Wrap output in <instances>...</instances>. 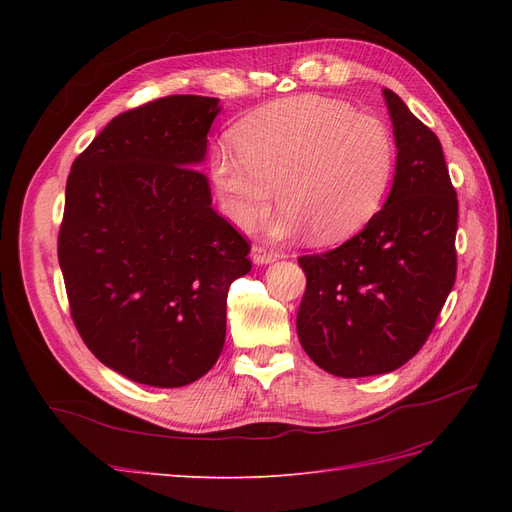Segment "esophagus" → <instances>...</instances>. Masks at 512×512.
Listing matches in <instances>:
<instances>
[{"label": "esophagus", "mask_w": 512, "mask_h": 512, "mask_svg": "<svg viewBox=\"0 0 512 512\" xmlns=\"http://www.w3.org/2000/svg\"><path fill=\"white\" fill-rule=\"evenodd\" d=\"M252 258L256 265H269V262H275L277 258H280V254L269 250V247L265 245H254L252 247Z\"/></svg>", "instance_id": "1"}]
</instances>
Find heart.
<instances>
[{"mask_svg":"<svg viewBox=\"0 0 512 512\" xmlns=\"http://www.w3.org/2000/svg\"><path fill=\"white\" fill-rule=\"evenodd\" d=\"M237 156L215 149L211 179L226 218L241 228L282 205L271 228H307L320 243L348 237L374 218L393 181L397 147L386 123L331 98L301 96L245 117Z\"/></svg>","mask_w":512,"mask_h":512,"instance_id":"b5f03b06","label":"heart"}]
</instances>
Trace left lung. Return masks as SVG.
I'll return each mask as SVG.
<instances>
[{"instance_id":"8db88e82","label":"left lung","mask_w":512,"mask_h":512,"mask_svg":"<svg viewBox=\"0 0 512 512\" xmlns=\"http://www.w3.org/2000/svg\"><path fill=\"white\" fill-rule=\"evenodd\" d=\"M397 145L395 179L367 226L324 254L301 256L303 350L339 378L408 363L436 327L457 275V192L442 145L395 91L384 89Z\"/></svg>"}]
</instances>
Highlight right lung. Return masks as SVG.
Here are the masks:
<instances>
[{
  "mask_svg": "<svg viewBox=\"0 0 512 512\" xmlns=\"http://www.w3.org/2000/svg\"><path fill=\"white\" fill-rule=\"evenodd\" d=\"M218 98L168 96L117 115L74 160L57 256L85 346L134 382L177 389L218 361L226 297L250 241L211 209Z\"/></svg>",
  "mask_w": 512,
  "mask_h": 512,
  "instance_id": "obj_1",
  "label": "right lung"
}]
</instances>
